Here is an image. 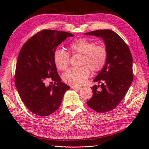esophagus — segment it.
<instances>
[{"label": "esophagus", "instance_id": "obj_1", "mask_svg": "<svg viewBox=\"0 0 149 149\" xmlns=\"http://www.w3.org/2000/svg\"><path fill=\"white\" fill-rule=\"evenodd\" d=\"M71 88L74 89V90H78V91H79V90H80L81 88V87H78V86H72Z\"/></svg>", "mask_w": 149, "mask_h": 149}]
</instances>
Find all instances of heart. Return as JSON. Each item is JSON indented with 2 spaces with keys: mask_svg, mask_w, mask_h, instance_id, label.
<instances>
[{
  "mask_svg": "<svg viewBox=\"0 0 149 149\" xmlns=\"http://www.w3.org/2000/svg\"><path fill=\"white\" fill-rule=\"evenodd\" d=\"M69 49L73 54H81L79 68H71L63 76L64 81L73 86L83 84L89 77L90 71H101L104 66L107 58L106 48L102 45H96V43L85 38H79L72 43ZM53 61L60 71H65L70 65V55L67 52L58 48L53 53Z\"/></svg>",
  "mask_w": 149,
  "mask_h": 149,
  "instance_id": "heart-1",
  "label": "heart"
}]
</instances>
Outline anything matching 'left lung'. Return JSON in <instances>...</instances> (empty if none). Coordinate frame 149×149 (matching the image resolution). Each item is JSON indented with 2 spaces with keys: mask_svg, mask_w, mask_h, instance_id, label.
<instances>
[{
  "mask_svg": "<svg viewBox=\"0 0 149 149\" xmlns=\"http://www.w3.org/2000/svg\"><path fill=\"white\" fill-rule=\"evenodd\" d=\"M84 35L102 38L107 52L104 66L93 80L101 84L91 87L93 97L87 104L96 112H109L120 103L132 82L131 53L127 45L112 30H97Z\"/></svg>",
  "mask_w": 149,
  "mask_h": 149,
  "instance_id": "1",
  "label": "left lung"
}]
</instances>
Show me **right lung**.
Returning a JSON list of instances; mask_svg holds the SVG:
<instances>
[{
	"mask_svg": "<svg viewBox=\"0 0 149 149\" xmlns=\"http://www.w3.org/2000/svg\"><path fill=\"white\" fill-rule=\"evenodd\" d=\"M73 35L65 31L43 30L36 33L22 47L18 56L15 84L22 101L32 113L47 116L61 105L69 86L61 82L53 61L57 47ZM48 79L55 82L46 85Z\"/></svg>",
	"mask_w": 149,
	"mask_h": 149,
	"instance_id": "1",
	"label": "right lung"
}]
</instances>
